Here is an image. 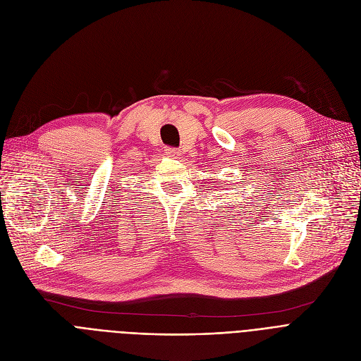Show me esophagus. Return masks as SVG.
<instances>
[{"mask_svg":"<svg viewBox=\"0 0 361 361\" xmlns=\"http://www.w3.org/2000/svg\"><path fill=\"white\" fill-rule=\"evenodd\" d=\"M165 154L168 157H177L178 155V150L176 147H171V146H166L165 147Z\"/></svg>","mask_w":361,"mask_h":361,"instance_id":"34e87169","label":"esophagus"}]
</instances>
